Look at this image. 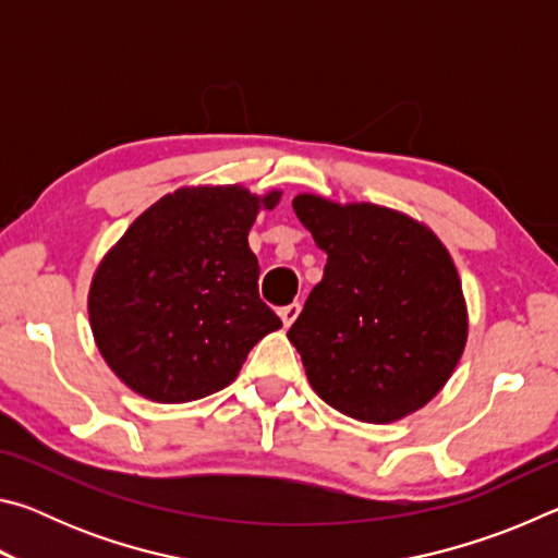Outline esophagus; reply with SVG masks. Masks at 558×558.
<instances>
[{
	"instance_id": "34e87169",
	"label": "esophagus",
	"mask_w": 558,
	"mask_h": 558,
	"mask_svg": "<svg viewBox=\"0 0 558 558\" xmlns=\"http://www.w3.org/2000/svg\"><path fill=\"white\" fill-rule=\"evenodd\" d=\"M300 302H292V305H286V307H282L280 310V319H282V325H286V327H290L292 323H295V319H298V315H300Z\"/></svg>"
}]
</instances>
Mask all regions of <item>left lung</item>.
I'll return each mask as SVG.
<instances>
[{
	"label": "left lung",
	"instance_id": "1",
	"mask_svg": "<svg viewBox=\"0 0 558 558\" xmlns=\"http://www.w3.org/2000/svg\"><path fill=\"white\" fill-rule=\"evenodd\" d=\"M327 253L288 339L319 399L349 418L391 423L436 396L468 342V310L446 245L376 204L292 199Z\"/></svg>",
	"mask_w": 558,
	"mask_h": 558
}]
</instances>
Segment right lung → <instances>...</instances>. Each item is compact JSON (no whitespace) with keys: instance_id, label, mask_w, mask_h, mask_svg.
I'll return each mask as SVG.
<instances>
[{"instance_id":"1","label":"right lung","mask_w":558,"mask_h":558,"mask_svg":"<svg viewBox=\"0 0 558 558\" xmlns=\"http://www.w3.org/2000/svg\"><path fill=\"white\" fill-rule=\"evenodd\" d=\"M280 192L184 186L132 221L100 260L90 329L112 372L159 403L221 391L280 317L258 295L248 231Z\"/></svg>"}]
</instances>
